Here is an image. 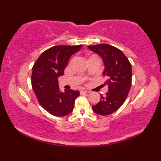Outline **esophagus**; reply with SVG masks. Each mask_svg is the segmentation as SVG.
I'll list each match as a JSON object with an SVG mask.
<instances>
[{
  "mask_svg": "<svg viewBox=\"0 0 161 161\" xmlns=\"http://www.w3.org/2000/svg\"><path fill=\"white\" fill-rule=\"evenodd\" d=\"M88 93V91H83V90H81L80 91V94H85V93Z\"/></svg>",
  "mask_w": 161,
  "mask_h": 161,
  "instance_id": "34e87169",
  "label": "esophagus"
}]
</instances>
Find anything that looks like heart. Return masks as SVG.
Segmentation results:
<instances>
[{"label": "heart", "instance_id": "obj_1", "mask_svg": "<svg viewBox=\"0 0 161 161\" xmlns=\"http://www.w3.org/2000/svg\"><path fill=\"white\" fill-rule=\"evenodd\" d=\"M91 57H97V58H98L96 55H92V56H91L89 58H91Z\"/></svg>", "mask_w": 161, "mask_h": 161}]
</instances>
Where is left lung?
I'll use <instances>...</instances> for the list:
<instances>
[{
    "label": "left lung",
    "instance_id": "8db88e82",
    "mask_svg": "<svg viewBox=\"0 0 161 161\" xmlns=\"http://www.w3.org/2000/svg\"><path fill=\"white\" fill-rule=\"evenodd\" d=\"M88 47L103 60V75L107 79L104 84L108 86L107 93L104 96L100 95V101L92 108L98 115H110L120 108L128 96L132 80L131 65L124 53L113 46L98 44Z\"/></svg>",
    "mask_w": 161,
    "mask_h": 161
}]
</instances>
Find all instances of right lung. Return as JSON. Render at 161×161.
I'll return each mask as SVG.
<instances>
[{
	"mask_svg": "<svg viewBox=\"0 0 161 161\" xmlns=\"http://www.w3.org/2000/svg\"><path fill=\"white\" fill-rule=\"evenodd\" d=\"M82 46L52 47L44 51L34 64L31 77L33 91L41 106L51 115L63 117L73 110L80 91L69 89L61 92L58 77L64 75L71 55Z\"/></svg>",
	"mask_w": 161,
	"mask_h": 161,
	"instance_id": "add662e5",
	"label": "right lung"
}]
</instances>
